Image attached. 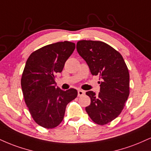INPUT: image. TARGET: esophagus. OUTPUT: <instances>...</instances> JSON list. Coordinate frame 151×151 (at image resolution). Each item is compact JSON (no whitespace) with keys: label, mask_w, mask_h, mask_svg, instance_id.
Listing matches in <instances>:
<instances>
[{"label":"esophagus","mask_w":151,"mask_h":151,"mask_svg":"<svg viewBox=\"0 0 151 151\" xmlns=\"http://www.w3.org/2000/svg\"><path fill=\"white\" fill-rule=\"evenodd\" d=\"M85 93V91L83 90H78V96H81Z\"/></svg>","instance_id":"esophagus-1"}]
</instances>
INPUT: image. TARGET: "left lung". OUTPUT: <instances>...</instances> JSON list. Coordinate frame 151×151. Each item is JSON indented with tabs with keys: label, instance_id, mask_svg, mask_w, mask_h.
I'll use <instances>...</instances> for the list:
<instances>
[{
	"label": "left lung",
	"instance_id": "8db88e82",
	"mask_svg": "<svg viewBox=\"0 0 151 151\" xmlns=\"http://www.w3.org/2000/svg\"><path fill=\"white\" fill-rule=\"evenodd\" d=\"M77 50L92 75H100V92L88 91L91 104L86 111L96 124L104 125L119 116L129 95V74L122 56L103 41H78Z\"/></svg>",
	"mask_w": 151,
	"mask_h": 151
}]
</instances>
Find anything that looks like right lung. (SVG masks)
Instances as JSON below:
<instances>
[{"mask_svg":"<svg viewBox=\"0 0 151 151\" xmlns=\"http://www.w3.org/2000/svg\"><path fill=\"white\" fill-rule=\"evenodd\" d=\"M75 49L70 41L47 45L31 54L21 79L24 101L34 121L52 129L61 123L67 105L77 96V91L56 87L55 74L63 71L65 62Z\"/></svg>","mask_w":151,"mask_h":151,"instance_id":"add662e5","label":"right lung"}]
</instances>
